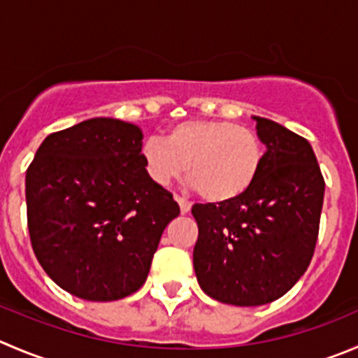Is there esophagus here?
I'll return each instance as SVG.
<instances>
[{
	"label": "esophagus",
	"instance_id": "esophagus-1",
	"mask_svg": "<svg viewBox=\"0 0 358 358\" xmlns=\"http://www.w3.org/2000/svg\"><path fill=\"white\" fill-rule=\"evenodd\" d=\"M175 201H176V203H178V206H180V211H182V215L189 213V211H190V206H192V204H190L189 201L185 199V197L175 196Z\"/></svg>",
	"mask_w": 358,
	"mask_h": 358
}]
</instances>
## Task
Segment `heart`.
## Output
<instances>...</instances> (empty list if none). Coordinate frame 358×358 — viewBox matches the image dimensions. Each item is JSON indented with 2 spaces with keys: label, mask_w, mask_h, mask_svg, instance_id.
<instances>
[{
  "label": "heart",
  "mask_w": 358,
  "mask_h": 358,
  "mask_svg": "<svg viewBox=\"0 0 358 358\" xmlns=\"http://www.w3.org/2000/svg\"><path fill=\"white\" fill-rule=\"evenodd\" d=\"M148 178L168 187L187 171V178L208 203H231L259 176L264 145L250 127L225 120H185L168 131L166 140L150 136L141 145Z\"/></svg>",
  "instance_id": "1"
}]
</instances>
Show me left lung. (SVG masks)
Returning a JSON list of instances; mask_svg holds the SVG:
<instances>
[{"label":"left lung","mask_w":358,"mask_h":358,"mask_svg":"<svg viewBox=\"0 0 358 358\" xmlns=\"http://www.w3.org/2000/svg\"><path fill=\"white\" fill-rule=\"evenodd\" d=\"M266 145L253 185L231 203L194 204L199 236L194 271L201 289L234 306H262L304 275L320 227L325 182L308 140L253 117Z\"/></svg>","instance_id":"obj_1"}]
</instances>
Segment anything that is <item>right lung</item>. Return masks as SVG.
Returning <instances> with one entry per match:
<instances>
[{
    "instance_id": "add662e5",
    "label": "right lung",
    "mask_w": 358,
    "mask_h": 358,
    "mask_svg": "<svg viewBox=\"0 0 358 358\" xmlns=\"http://www.w3.org/2000/svg\"><path fill=\"white\" fill-rule=\"evenodd\" d=\"M143 133L119 119H89L48 134L26 173L27 227L38 262L61 289L117 301L147 280L173 194L148 178Z\"/></svg>"
}]
</instances>
